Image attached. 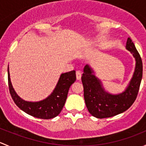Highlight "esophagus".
I'll return each instance as SVG.
<instances>
[{"label": "esophagus", "instance_id": "1", "mask_svg": "<svg viewBox=\"0 0 146 146\" xmlns=\"http://www.w3.org/2000/svg\"><path fill=\"white\" fill-rule=\"evenodd\" d=\"M76 78L78 80H80L81 79V73L79 70L76 71Z\"/></svg>", "mask_w": 146, "mask_h": 146}]
</instances>
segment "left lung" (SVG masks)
<instances>
[{
  "mask_svg": "<svg viewBox=\"0 0 146 146\" xmlns=\"http://www.w3.org/2000/svg\"><path fill=\"white\" fill-rule=\"evenodd\" d=\"M126 48L135 58L136 67L133 77L121 93H109L104 90L101 80L95 76L92 68L89 65L84 68L81 78L84 99L88 111L96 118H107L123 113L136 100L143 76L142 60L130 37L127 39Z\"/></svg>",
  "mask_w": 146,
  "mask_h": 146,
  "instance_id": "left-lung-1",
  "label": "left lung"
}]
</instances>
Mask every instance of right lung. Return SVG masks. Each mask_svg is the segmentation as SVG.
<instances>
[{
  "instance_id": "add662e5",
  "label": "right lung",
  "mask_w": 146,
  "mask_h": 146,
  "mask_svg": "<svg viewBox=\"0 0 146 146\" xmlns=\"http://www.w3.org/2000/svg\"><path fill=\"white\" fill-rule=\"evenodd\" d=\"M8 76L10 93L16 105L29 115L43 119L54 118L60 114L66 102L69 88L76 80L75 70L62 73L49 96L39 102H29L20 98L15 91L10 81L9 67Z\"/></svg>"
}]
</instances>
